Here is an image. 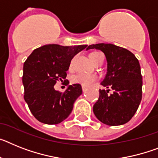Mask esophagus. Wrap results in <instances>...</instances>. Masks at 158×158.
Masks as SVG:
<instances>
[{
  "instance_id": "1",
  "label": "esophagus",
  "mask_w": 158,
  "mask_h": 158,
  "mask_svg": "<svg viewBox=\"0 0 158 158\" xmlns=\"http://www.w3.org/2000/svg\"><path fill=\"white\" fill-rule=\"evenodd\" d=\"M82 89H83V92H85V91H87V88H86L85 87H82Z\"/></svg>"
}]
</instances>
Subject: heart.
Instances as JSON below:
<instances>
[{"label": "heart", "instance_id": "1", "mask_svg": "<svg viewBox=\"0 0 158 158\" xmlns=\"http://www.w3.org/2000/svg\"><path fill=\"white\" fill-rule=\"evenodd\" d=\"M103 56L101 53L92 52L90 54V59L95 64L99 60V59ZM96 80V76L91 74H86V73H79L74 75L71 79V81L74 83L80 84L83 87H89Z\"/></svg>", "mask_w": 158, "mask_h": 158}]
</instances>
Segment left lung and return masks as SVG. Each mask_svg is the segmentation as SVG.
Masks as SVG:
<instances>
[{
	"label": "left lung",
	"instance_id": "8db88e82",
	"mask_svg": "<svg viewBox=\"0 0 158 158\" xmlns=\"http://www.w3.org/2000/svg\"><path fill=\"white\" fill-rule=\"evenodd\" d=\"M101 50L107 59V74L101 85L111 88L99 90V98L94 104L93 112L99 121L116 126L132 119L142 97V76L138 59L127 49L113 44L91 45L87 50Z\"/></svg>",
	"mask_w": 158,
	"mask_h": 158
}]
</instances>
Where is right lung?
<instances>
[{
    "instance_id": "1",
    "label": "right lung",
    "mask_w": 158,
    "mask_h": 158,
    "mask_svg": "<svg viewBox=\"0 0 158 158\" xmlns=\"http://www.w3.org/2000/svg\"><path fill=\"white\" fill-rule=\"evenodd\" d=\"M87 46L45 45L28 57L23 66L24 99L38 121L57 124L71 113L74 103L83 93L81 85H69L63 93L56 91L54 86L66 79L71 59ZM64 82L69 83L68 80Z\"/></svg>"
}]
</instances>
